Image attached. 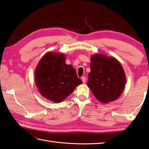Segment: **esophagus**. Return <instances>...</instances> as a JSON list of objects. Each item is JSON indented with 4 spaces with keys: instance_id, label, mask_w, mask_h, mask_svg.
I'll return each instance as SVG.
<instances>
[{
    "instance_id": "1",
    "label": "esophagus",
    "mask_w": 149,
    "mask_h": 149,
    "mask_svg": "<svg viewBox=\"0 0 149 149\" xmlns=\"http://www.w3.org/2000/svg\"><path fill=\"white\" fill-rule=\"evenodd\" d=\"M81 80H82L83 83H85V81H86V77H85V76L81 77Z\"/></svg>"
}]
</instances>
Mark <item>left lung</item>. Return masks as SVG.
Instances as JSON below:
<instances>
[{"label":"left lung","mask_w":149,"mask_h":149,"mask_svg":"<svg viewBox=\"0 0 149 149\" xmlns=\"http://www.w3.org/2000/svg\"><path fill=\"white\" fill-rule=\"evenodd\" d=\"M87 85L96 99L102 103L115 100L123 90L125 75L120 63L114 58L95 54L91 58Z\"/></svg>","instance_id":"left-lung-1"}]
</instances>
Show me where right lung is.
Segmentation results:
<instances>
[{
    "mask_svg": "<svg viewBox=\"0 0 149 149\" xmlns=\"http://www.w3.org/2000/svg\"><path fill=\"white\" fill-rule=\"evenodd\" d=\"M35 79L39 93L52 102H62L82 81L71 65L65 64L64 54L49 52L40 60Z\"/></svg>",
    "mask_w": 149,
    "mask_h": 149,
    "instance_id": "obj_1",
    "label": "right lung"
}]
</instances>
